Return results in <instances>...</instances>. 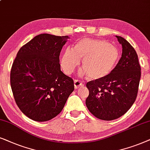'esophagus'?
Instances as JSON below:
<instances>
[{
	"label": "esophagus",
	"instance_id": "1",
	"mask_svg": "<svg viewBox=\"0 0 150 150\" xmlns=\"http://www.w3.org/2000/svg\"><path fill=\"white\" fill-rule=\"evenodd\" d=\"M83 83L79 79H75L74 80V86H75V88H78L79 87L83 86Z\"/></svg>",
	"mask_w": 150,
	"mask_h": 150
}]
</instances>
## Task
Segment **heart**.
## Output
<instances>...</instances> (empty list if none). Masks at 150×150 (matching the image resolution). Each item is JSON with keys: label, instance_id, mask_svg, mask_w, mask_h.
Returning a JSON list of instances; mask_svg holds the SVG:
<instances>
[{"label": "heart", "instance_id": "1", "mask_svg": "<svg viewBox=\"0 0 150 150\" xmlns=\"http://www.w3.org/2000/svg\"><path fill=\"white\" fill-rule=\"evenodd\" d=\"M119 58L118 49L102 40L84 38L74 46L73 50L66 49L60 59L63 71L70 75L78 67L80 59L83 68L79 75H89L92 79H99L112 71Z\"/></svg>", "mask_w": 150, "mask_h": 150}]
</instances>
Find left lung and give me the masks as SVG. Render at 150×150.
<instances>
[{
  "label": "left lung",
  "instance_id": "obj_1",
  "mask_svg": "<svg viewBox=\"0 0 150 150\" xmlns=\"http://www.w3.org/2000/svg\"><path fill=\"white\" fill-rule=\"evenodd\" d=\"M122 45V55L112 71L103 78L88 81V110L99 119L111 121L127 112L137 98L141 66L134 49L126 40L116 35Z\"/></svg>",
  "mask_w": 150,
  "mask_h": 150
}]
</instances>
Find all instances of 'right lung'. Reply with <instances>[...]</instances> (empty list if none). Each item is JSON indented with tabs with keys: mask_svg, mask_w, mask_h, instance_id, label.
Segmentation results:
<instances>
[{
	"mask_svg": "<svg viewBox=\"0 0 150 150\" xmlns=\"http://www.w3.org/2000/svg\"><path fill=\"white\" fill-rule=\"evenodd\" d=\"M69 37L40 34L18 52L10 73L15 101L35 121H47L62 110L74 91L73 79L61 71L59 54Z\"/></svg>",
	"mask_w": 150,
	"mask_h": 150,
	"instance_id": "obj_1",
	"label": "right lung"
}]
</instances>
